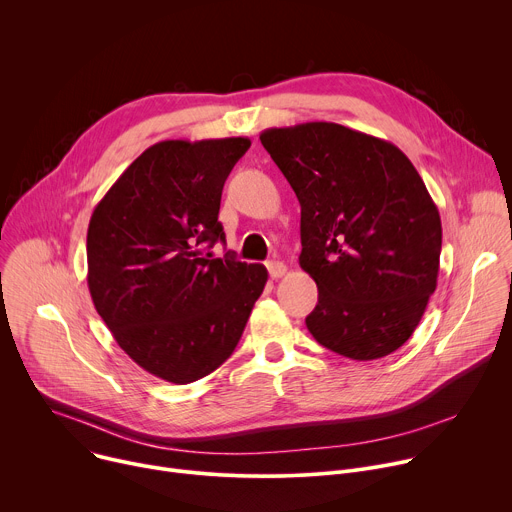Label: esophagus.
Wrapping results in <instances>:
<instances>
[{
  "label": "esophagus",
  "mask_w": 512,
  "mask_h": 512,
  "mask_svg": "<svg viewBox=\"0 0 512 512\" xmlns=\"http://www.w3.org/2000/svg\"><path fill=\"white\" fill-rule=\"evenodd\" d=\"M267 271L273 279H277V277H283L287 273V267L281 261H267Z\"/></svg>",
  "instance_id": "1"
}]
</instances>
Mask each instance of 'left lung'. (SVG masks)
<instances>
[{"label": "left lung", "instance_id": "left-lung-1", "mask_svg": "<svg viewBox=\"0 0 512 512\" xmlns=\"http://www.w3.org/2000/svg\"><path fill=\"white\" fill-rule=\"evenodd\" d=\"M259 139L302 206L300 265L318 285L310 334L352 360L395 352L440 271L442 221L421 176L397 145L338 123Z\"/></svg>", "mask_w": 512, "mask_h": 512}]
</instances>
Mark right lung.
I'll list each match as a JSON object with an SVG mask.
<instances>
[{
  "mask_svg": "<svg viewBox=\"0 0 512 512\" xmlns=\"http://www.w3.org/2000/svg\"><path fill=\"white\" fill-rule=\"evenodd\" d=\"M247 137L168 139L145 150L95 206L87 233L89 291L117 344L148 373L198 381L233 354L267 283L218 223L223 186Z\"/></svg>",
  "mask_w": 512,
  "mask_h": 512,
  "instance_id": "obj_1",
  "label": "right lung"
}]
</instances>
